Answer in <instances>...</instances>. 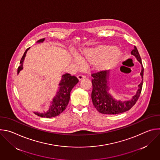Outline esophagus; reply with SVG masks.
Listing matches in <instances>:
<instances>
[{"label": "esophagus", "mask_w": 160, "mask_h": 160, "mask_svg": "<svg viewBox=\"0 0 160 160\" xmlns=\"http://www.w3.org/2000/svg\"><path fill=\"white\" fill-rule=\"evenodd\" d=\"M85 76H84V75H78L77 76V78H78V79L79 80H82V79H84V78H85Z\"/></svg>", "instance_id": "34e87169"}]
</instances>
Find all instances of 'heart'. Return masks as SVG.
Returning <instances> with one entry per match:
<instances>
[{"label": "heart", "instance_id": "b5f03b06", "mask_svg": "<svg viewBox=\"0 0 160 160\" xmlns=\"http://www.w3.org/2000/svg\"><path fill=\"white\" fill-rule=\"evenodd\" d=\"M108 52V54L106 53ZM104 53L107 54L101 57ZM123 53L118 48L111 45L96 48L85 49L79 56V60L76 59L77 64L81 62H94L98 70H106L115 66L122 59Z\"/></svg>", "mask_w": 160, "mask_h": 160}]
</instances>
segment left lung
<instances>
[{
    "label": "left lung",
    "instance_id": "obj_1",
    "mask_svg": "<svg viewBox=\"0 0 160 160\" xmlns=\"http://www.w3.org/2000/svg\"><path fill=\"white\" fill-rule=\"evenodd\" d=\"M131 54L135 57L141 64L142 70L140 73L142 77V81L138 85V89L136 94L128 101H122L117 100L110 93V87H109V72L101 71L100 72L92 74V92L91 94L92 101L94 107L101 113L108 115H117L129 110L138 100L142 87L144 68L142 64V60L138 49L134 47L131 52Z\"/></svg>",
    "mask_w": 160,
    "mask_h": 160
}]
</instances>
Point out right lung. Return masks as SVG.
<instances>
[{"label": "right lung", "mask_w": 160, "mask_h": 160, "mask_svg": "<svg viewBox=\"0 0 160 160\" xmlns=\"http://www.w3.org/2000/svg\"><path fill=\"white\" fill-rule=\"evenodd\" d=\"M45 40V38L40 39L38 40L37 43H42ZM30 48H28L24 52L23 56L21 58L20 61V66L18 68V75L21 70L23 69L22 64L27 54V51L29 50ZM78 82V79L75 77L72 76L69 73L64 74L59 83V87L56 92V96L52 99L51 101V104L49 106V109L43 112H33L35 115L43 118H52L58 116L67 107L68 102H69L70 98V92L72 88Z\"/></svg>", "instance_id": "right-lung-1"}]
</instances>
